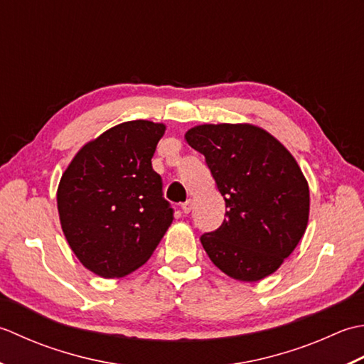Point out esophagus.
Wrapping results in <instances>:
<instances>
[{
  "label": "esophagus",
  "mask_w": 364,
  "mask_h": 364,
  "mask_svg": "<svg viewBox=\"0 0 364 364\" xmlns=\"http://www.w3.org/2000/svg\"><path fill=\"white\" fill-rule=\"evenodd\" d=\"M181 207H182V212L183 213H190L191 209H193V201H191V199H187V201L182 203Z\"/></svg>",
  "instance_id": "obj_1"
}]
</instances>
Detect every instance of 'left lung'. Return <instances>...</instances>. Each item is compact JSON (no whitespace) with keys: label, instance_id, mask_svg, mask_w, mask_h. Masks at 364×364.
Masks as SVG:
<instances>
[{"label":"left lung","instance_id":"left-lung-1","mask_svg":"<svg viewBox=\"0 0 364 364\" xmlns=\"http://www.w3.org/2000/svg\"><path fill=\"white\" fill-rule=\"evenodd\" d=\"M185 138L205 157L228 207L221 226L201 235L207 256L234 279L253 283L272 275L308 225L309 188L300 166L255 125H198Z\"/></svg>","mask_w":364,"mask_h":364}]
</instances>
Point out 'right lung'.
Returning a JSON list of instances; mask_svg holds the SVG:
<instances>
[{"instance_id": "obj_1", "label": "right lung", "mask_w": 364, "mask_h": 364, "mask_svg": "<svg viewBox=\"0 0 364 364\" xmlns=\"http://www.w3.org/2000/svg\"><path fill=\"white\" fill-rule=\"evenodd\" d=\"M165 125L129 121L87 143L61 177L58 212L86 269L121 278L143 265L174 220L152 157Z\"/></svg>"}]
</instances>
